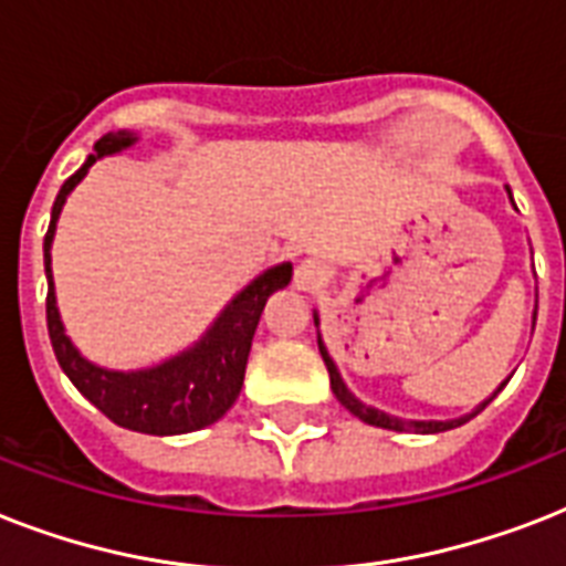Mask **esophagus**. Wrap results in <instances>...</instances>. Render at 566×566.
<instances>
[{
	"mask_svg": "<svg viewBox=\"0 0 566 566\" xmlns=\"http://www.w3.org/2000/svg\"><path fill=\"white\" fill-rule=\"evenodd\" d=\"M296 275H300L302 287H314V284L319 282V270L314 264H302L300 273H296Z\"/></svg>",
	"mask_w": 566,
	"mask_h": 566,
	"instance_id": "1",
	"label": "esophagus"
}]
</instances>
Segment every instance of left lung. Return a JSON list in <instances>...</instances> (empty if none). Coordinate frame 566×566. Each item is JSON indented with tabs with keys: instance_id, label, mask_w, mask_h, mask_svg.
Wrapping results in <instances>:
<instances>
[{
	"instance_id": "obj_1",
	"label": "left lung",
	"mask_w": 566,
	"mask_h": 566,
	"mask_svg": "<svg viewBox=\"0 0 566 566\" xmlns=\"http://www.w3.org/2000/svg\"><path fill=\"white\" fill-rule=\"evenodd\" d=\"M314 323H317V317H314ZM317 346H319V355H323V361H326L328 378H332V390H335V396H337V399H340V405H344L346 411H353L355 417H358V420L370 422V426H381V429H394V431H420V434H438V431L455 429V426H461V422L473 420L475 413L482 411L484 405L491 402L493 396H496V394H500V390H502V387H500V390H496V394H493L491 399H488V402L482 405V408H479V411H473V413H470V417H461V420H447V422H438V420H429V422H405V420H396V417H390V413L378 411V408H370V405L358 402V399H355V396L349 394V390H346L344 381H340V373H337L335 361H332V358H328L326 346H323V340H319V337H317ZM502 385H509V381H502Z\"/></svg>"
}]
</instances>
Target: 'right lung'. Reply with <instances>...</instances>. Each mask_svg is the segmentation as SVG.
<instances>
[{
	"instance_id": "add662e5",
	"label": "right lung",
	"mask_w": 566,
	"mask_h": 566,
	"mask_svg": "<svg viewBox=\"0 0 566 566\" xmlns=\"http://www.w3.org/2000/svg\"><path fill=\"white\" fill-rule=\"evenodd\" d=\"M135 140L137 137L128 135V132L102 135L93 144V155H87L82 170H75L57 190L49 231L43 238V264H46L49 279L46 326L61 370L70 376V381L78 387L84 399H91L111 422H117L123 429L161 438V434H185V431L205 429V426L220 420L222 413L234 405L240 387H243V376H247L249 349H252V337H255L266 296L291 282L293 270L291 264H282L258 275L247 291H240L231 300L229 308L222 311L217 323L208 328V335L193 349L176 355L172 361L158 364L153 370L114 373L84 361L82 355L75 353V346L70 344V337L64 335V326L57 317L49 247L55 238V222L61 208H64V199L84 179V172L91 170L93 161L102 155L119 153Z\"/></svg>"
}]
</instances>
